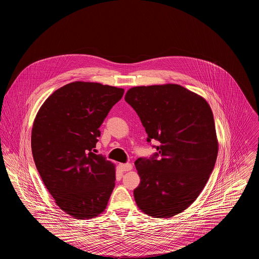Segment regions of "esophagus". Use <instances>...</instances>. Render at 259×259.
<instances>
[{"instance_id": "34e87169", "label": "esophagus", "mask_w": 259, "mask_h": 259, "mask_svg": "<svg viewBox=\"0 0 259 259\" xmlns=\"http://www.w3.org/2000/svg\"><path fill=\"white\" fill-rule=\"evenodd\" d=\"M118 166L122 171H128L133 168V165L131 163H119Z\"/></svg>"}]
</instances>
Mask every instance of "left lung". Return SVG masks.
Listing matches in <instances>:
<instances>
[{"instance_id": "left-lung-1", "label": "left lung", "mask_w": 259, "mask_h": 259, "mask_svg": "<svg viewBox=\"0 0 259 259\" xmlns=\"http://www.w3.org/2000/svg\"><path fill=\"white\" fill-rule=\"evenodd\" d=\"M125 102L148 134L158 142L150 157L135 164L141 184L134 190L138 206L164 219L183 212L199 195L213 170L219 145L207 102L180 84L135 87Z\"/></svg>"}]
</instances>
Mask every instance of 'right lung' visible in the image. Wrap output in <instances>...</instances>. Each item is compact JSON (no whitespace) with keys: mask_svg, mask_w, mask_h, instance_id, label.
I'll use <instances>...</instances> for the list:
<instances>
[{"mask_svg":"<svg viewBox=\"0 0 259 259\" xmlns=\"http://www.w3.org/2000/svg\"><path fill=\"white\" fill-rule=\"evenodd\" d=\"M123 93L99 82H71L54 92L35 118L31 144L37 171L60 208L75 219L98 217L113 190L114 165L94 148Z\"/></svg>","mask_w":259,"mask_h":259,"instance_id":"add662e5","label":"right lung"}]
</instances>
